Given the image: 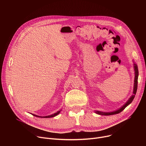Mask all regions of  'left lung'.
<instances>
[{
	"mask_svg": "<svg viewBox=\"0 0 146 146\" xmlns=\"http://www.w3.org/2000/svg\"><path fill=\"white\" fill-rule=\"evenodd\" d=\"M134 65V70H135V80H134V86H133V95L130 97V98L128 100V101L124 104V105L119 109L114 111H111V112H102L100 111H95V112L96 114H98L99 115H113V114H116L121 113L122 111H123L125 108L127 107L129 104L132 103L133 101L136 91H137V80H138V76H139V71H138V68L137 65L136 64H133Z\"/></svg>",
	"mask_w": 146,
	"mask_h": 146,
	"instance_id": "obj_1",
	"label": "left lung"
}]
</instances>
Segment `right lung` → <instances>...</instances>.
<instances>
[{"label":"right lung","instance_id":"right-lung-1","mask_svg":"<svg viewBox=\"0 0 146 146\" xmlns=\"http://www.w3.org/2000/svg\"><path fill=\"white\" fill-rule=\"evenodd\" d=\"M61 110H60L59 111H58L56 113L53 114H51V115H47V116H44V117H41V116H38V115H35V114H32L33 115L35 116V117H40V118H51V117H54L56 115H57L58 114H59V113L60 112Z\"/></svg>","mask_w":146,"mask_h":146}]
</instances>
